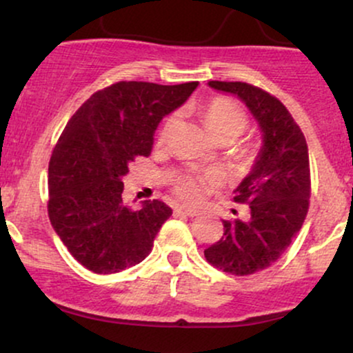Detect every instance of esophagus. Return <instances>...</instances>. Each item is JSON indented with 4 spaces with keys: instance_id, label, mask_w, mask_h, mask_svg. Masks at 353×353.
I'll return each instance as SVG.
<instances>
[{
    "instance_id": "obj_1",
    "label": "esophagus",
    "mask_w": 353,
    "mask_h": 353,
    "mask_svg": "<svg viewBox=\"0 0 353 353\" xmlns=\"http://www.w3.org/2000/svg\"><path fill=\"white\" fill-rule=\"evenodd\" d=\"M174 212H179V214H185V216L189 217H194L197 216V210L196 209H190V208H184V205H177V208H174Z\"/></svg>"
}]
</instances>
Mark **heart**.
<instances>
[{
	"mask_svg": "<svg viewBox=\"0 0 353 353\" xmlns=\"http://www.w3.org/2000/svg\"><path fill=\"white\" fill-rule=\"evenodd\" d=\"M201 116L202 121H204L205 129H208L210 136L216 141H236L249 128V119H247L244 109L239 106L237 103H234L232 99L228 98H212L205 101L201 108ZM176 119L177 116L172 114L164 121L159 132H157V143L163 144L168 139L169 132L172 131L174 124H176ZM209 181L210 177L202 176V174H179L172 181V192L181 201L194 204V202H197L202 197V192H204Z\"/></svg>",
	"mask_w": 353,
	"mask_h": 353,
	"instance_id": "b5f03b06",
	"label": "heart"
}]
</instances>
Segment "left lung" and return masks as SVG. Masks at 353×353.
Returning <instances> with one entry per match:
<instances>
[{
    "instance_id": "1",
    "label": "left lung",
    "mask_w": 353,
    "mask_h": 353,
    "mask_svg": "<svg viewBox=\"0 0 353 353\" xmlns=\"http://www.w3.org/2000/svg\"><path fill=\"white\" fill-rule=\"evenodd\" d=\"M209 86L244 101L264 132L257 163L234 197L249 204V216L222 221V237L204 250L216 269L252 275L277 262L302 229L312 192L309 149L292 114L270 92L241 81H209Z\"/></svg>"
}]
</instances>
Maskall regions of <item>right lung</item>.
<instances>
[{"label":"right lung","mask_w":353,"mask_h":353,"mask_svg":"<svg viewBox=\"0 0 353 353\" xmlns=\"http://www.w3.org/2000/svg\"><path fill=\"white\" fill-rule=\"evenodd\" d=\"M197 81L163 86L119 81L96 91L68 121L48 168V216L63 244L94 274H116L139 264L152 250L172 209L144 201L123 204V176L149 156L161 119L179 108Z\"/></svg>","instance_id":"right-lung-1"}]
</instances>
